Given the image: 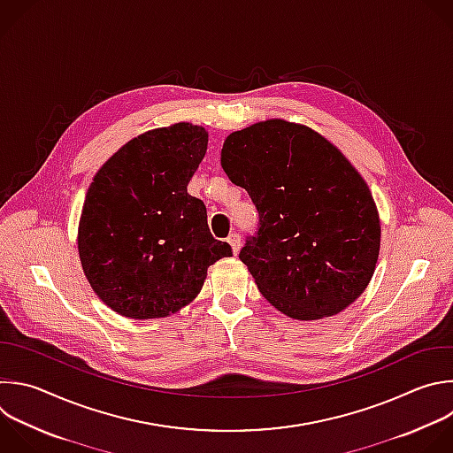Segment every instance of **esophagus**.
I'll use <instances>...</instances> for the list:
<instances>
[{
    "instance_id": "obj_1",
    "label": "esophagus",
    "mask_w": 453,
    "mask_h": 453,
    "mask_svg": "<svg viewBox=\"0 0 453 453\" xmlns=\"http://www.w3.org/2000/svg\"><path fill=\"white\" fill-rule=\"evenodd\" d=\"M227 243L231 245V249H233V254H238V252H240V245H242L240 234H236V233H231V234H229V238H227Z\"/></svg>"
}]
</instances>
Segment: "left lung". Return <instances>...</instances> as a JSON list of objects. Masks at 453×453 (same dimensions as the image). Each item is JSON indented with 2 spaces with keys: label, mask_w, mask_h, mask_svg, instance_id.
I'll return each mask as SVG.
<instances>
[{
  "label": "left lung",
  "mask_w": 453,
  "mask_h": 453,
  "mask_svg": "<svg viewBox=\"0 0 453 453\" xmlns=\"http://www.w3.org/2000/svg\"><path fill=\"white\" fill-rule=\"evenodd\" d=\"M220 164L259 211L240 259L275 310L322 320L359 298L377 266L380 219L333 142L306 124L266 119L227 134Z\"/></svg>",
  "instance_id": "8db88e82"
}]
</instances>
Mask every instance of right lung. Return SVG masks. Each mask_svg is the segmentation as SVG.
<instances>
[{"mask_svg":"<svg viewBox=\"0 0 453 453\" xmlns=\"http://www.w3.org/2000/svg\"><path fill=\"white\" fill-rule=\"evenodd\" d=\"M208 149L192 122L149 129L96 173L78 224V254L94 293L115 313L164 319L203 289L208 266L233 256L187 192Z\"/></svg>","mask_w":453,"mask_h":453,"instance_id":"add662e5","label":"right lung"}]
</instances>
